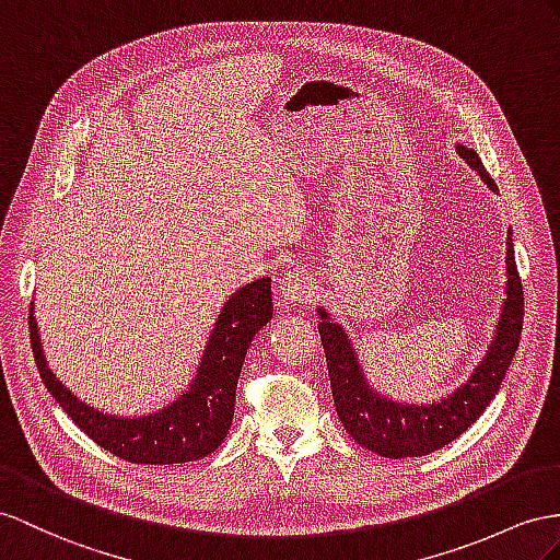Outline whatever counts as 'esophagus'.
Masks as SVG:
<instances>
[{
    "mask_svg": "<svg viewBox=\"0 0 560 560\" xmlns=\"http://www.w3.org/2000/svg\"><path fill=\"white\" fill-rule=\"evenodd\" d=\"M314 293V277L305 267H295L285 271V277L279 281V298L283 303H305Z\"/></svg>",
    "mask_w": 560,
    "mask_h": 560,
    "instance_id": "obj_1",
    "label": "esophagus"
}]
</instances>
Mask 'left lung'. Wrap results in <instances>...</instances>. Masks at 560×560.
Here are the masks:
<instances>
[{
	"label": "left lung",
	"mask_w": 560,
	"mask_h": 560,
	"mask_svg": "<svg viewBox=\"0 0 560 560\" xmlns=\"http://www.w3.org/2000/svg\"><path fill=\"white\" fill-rule=\"evenodd\" d=\"M456 153L478 172L487 189L499 194L494 179L487 175L476 151L456 141ZM317 314L336 411L348 435L360 447L385 458H411L442 450L444 444H450L470 428L472 421L480 419L518 350L523 328V283L518 267H515L511 229L506 238L504 303L499 307L490 346L462 385H456L442 399H433L430 405L402 402V399L376 390L364 374L360 352H357L346 326L336 322L324 305L317 307Z\"/></svg>",
	"instance_id": "left-lung-1"
}]
</instances>
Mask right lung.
<instances>
[{
	"label": "right lung",
	"mask_w": 560,
	"mask_h": 560,
	"mask_svg": "<svg viewBox=\"0 0 560 560\" xmlns=\"http://www.w3.org/2000/svg\"><path fill=\"white\" fill-rule=\"evenodd\" d=\"M271 312L275 305L269 277L236 289L212 324L189 385L163 407L137 417H120L88 405L56 378L42 346L35 303H31V346L49 395L98 447L130 464H186L208 456L224 442L234 419L241 366L255 334L271 319Z\"/></svg>",
	"instance_id": "right-lung-1"
}]
</instances>
